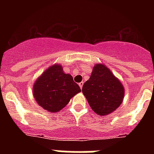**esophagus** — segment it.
I'll return each instance as SVG.
<instances>
[{
    "label": "esophagus",
    "instance_id": "obj_1",
    "mask_svg": "<svg viewBox=\"0 0 154 154\" xmlns=\"http://www.w3.org/2000/svg\"><path fill=\"white\" fill-rule=\"evenodd\" d=\"M79 86H80V89H82V85H83V82H79Z\"/></svg>",
    "mask_w": 154,
    "mask_h": 154
}]
</instances>
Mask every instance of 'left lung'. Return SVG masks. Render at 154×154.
Instances as JSON below:
<instances>
[{
    "mask_svg": "<svg viewBox=\"0 0 154 154\" xmlns=\"http://www.w3.org/2000/svg\"><path fill=\"white\" fill-rule=\"evenodd\" d=\"M82 92L92 109L100 116L113 112L124 97L122 83L102 64L94 66L90 78L82 86Z\"/></svg>",
    "mask_w": 154,
    "mask_h": 154,
    "instance_id": "left-lung-1",
    "label": "left lung"
}]
</instances>
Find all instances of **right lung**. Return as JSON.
I'll return each instance as SVG.
<instances>
[{
    "mask_svg": "<svg viewBox=\"0 0 154 154\" xmlns=\"http://www.w3.org/2000/svg\"><path fill=\"white\" fill-rule=\"evenodd\" d=\"M81 91L72 76L64 73L60 65H52L36 80L33 92L41 106L56 112L66 106L71 98Z\"/></svg>",
    "mask_w": 154,
    "mask_h": 154,
    "instance_id": "add662e5",
    "label": "right lung"
}]
</instances>
